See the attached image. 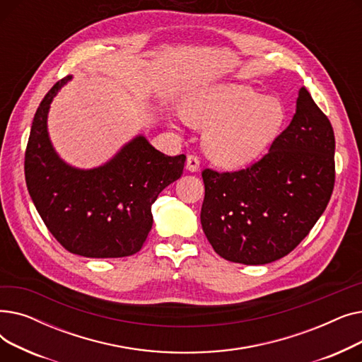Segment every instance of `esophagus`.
<instances>
[{"mask_svg": "<svg viewBox=\"0 0 362 362\" xmlns=\"http://www.w3.org/2000/svg\"><path fill=\"white\" fill-rule=\"evenodd\" d=\"M186 168H187L189 171H191V173H197V171L199 170V158H198L195 154L187 156Z\"/></svg>", "mask_w": 362, "mask_h": 362, "instance_id": "34e87169", "label": "esophagus"}]
</instances>
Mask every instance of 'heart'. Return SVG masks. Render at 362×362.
Segmentation results:
<instances>
[{"label":"heart","instance_id":"obj_1","mask_svg":"<svg viewBox=\"0 0 362 362\" xmlns=\"http://www.w3.org/2000/svg\"><path fill=\"white\" fill-rule=\"evenodd\" d=\"M186 117L206 126L204 149L216 164L243 167L258 158L283 129L286 108L279 98L262 95L246 85H217L189 93L183 110L171 122Z\"/></svg>","mask_w":362,"mask_h":362}]
</instances>
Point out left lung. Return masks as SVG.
Here are the masks:
<instances>
[{
  "mask_svg": "<svg viewBox=\"0 0 362 362\" xmlns=\"http://www.w3.org/2000/svg\"><path fill=\"white\" fill-rule=\"evenodd\" d=\"M202 230L224 259L269 264L293 251L325 213L334 186V132L310 92L259 161L202 171Z\"/></svg>",
  "mask_w": 362,
  "mask_h": 362,
  "instance_id": "1",
  "label": "left lung"
}]
</instances>
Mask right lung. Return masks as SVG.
<instances>
[{
  "mask_svg": "<svg viewBox=\"0 0 362 362\" xmlns=\"http://www.w3.org/2000/svg\"><path fill=\"white\" fill-rule=\"evenodd\" d=\"M70 79L57 82L35 112L25 154L29 195L69 252L88 258L133 255L152 227V204L182 176L186 156L168 157L139 135L100 167H71L55 152L47 124L54 97Z\"/></svg>",
  "mask_w": 362,
  "mask_h": 362,
  "instance_id": "right-lung-1",
  "label": "right lung"
}]
</instances>
